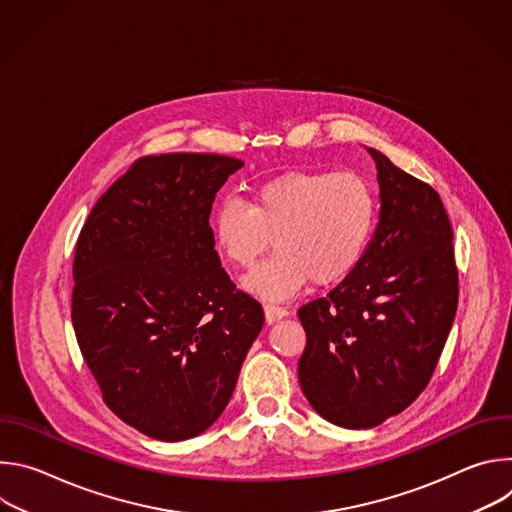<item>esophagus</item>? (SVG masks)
<instances>
[{
	"label": "esophagus",
	"instance_id": "34e87169",
	"mask_svg": "<svg viewBox=\"0 0 512 512\" xmlns=\"http://www.w3.org/2000/svg\"><path fill=\"white\" fill-rule=\"evenodd\" d=\"M287 314H289V312H287L285 308H281V306H275V304H267V306H265V318H267L269 324H273V322L285 318Z\"/></svg>",
	"mask_w": 512,
	"mask_h": 512
}]
</instances>
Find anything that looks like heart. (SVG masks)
<instances>
[{"mask_svg":"<svg viewBox=\"0 0 512 512\" xmlns=\"http://www.w3.org/2000/svg\"><path fill=\"white\" fill-rule=\"evenodd\" d=\"M379 200L356 172H294L263 182L253 202L225 198L212 218L216 249L239 267L251 265L269 245L275 253L243 279L249 294L281 302L312 279L332 285L346 279L367 253Z\"/></svg>","mask_w":512,"mask_h":512,"instance_id":"obj_1","label":"heart"}]
</instances>
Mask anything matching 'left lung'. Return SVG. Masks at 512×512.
Masks as SVG:
<instances>
[{
    "mask_svg": "<svg viewBox=\"0 0 512 512\" xmlns=\"http://www.w3.org/2000/svg\"><path fill=\"white\" fill-rule=\"evenodd\" d=\"M377 164L379 225L360 265L298 310L302 391L330 423L367 429L427 387L458 310L454 233L429 184L367 148Z\"/></svg>",
    "mask_w": 512,
    "mask_h": 512,
    "instance_id": "left-lung-1",
    "label": "left lung"
}]
</instances>
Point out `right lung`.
<instances>
[{
    "mask_svg": "<svg viewBox=\"0 0 512 512\" xmlns=\"http://www.w3.org/2000/svg\"><path fill=\"white\" fill-rule=\"evenodd\" d=\"M245 164L216 154L145 156L93 206L72 263V326L107 407L182 442L225 411L263 308L214 251L216 192Z\"/></svg>",
    "mask_w": 512,
    "mask_h": 512,
    "instance_id": "add662e5",
    "label": "right lung"
}]
</instances>
